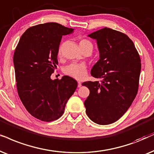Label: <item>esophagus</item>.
<instances>
[{"label":"esophagus","instance_id":"obj_1","mask_svg":"<svg viewBox=\"0 0 154 154\" xmlns=\"http://www.w3.org/2000/svg\"><path fill=\"white\" fill-rule=\"evenodd\" d=\"M81 86H82V83L80 82H78V87H80Z\"/></svg>","mask_w":154,"mask_h":154}]
</instances>
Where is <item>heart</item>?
<instances>
[{"mask_svg":"<svg viewBox=\"0 0 154 154\" xmlns=\"http://www.w3.org/2000/svg\"><path fill=\"white\" fill-rule=\"evenodd\" d=\"M79 47L81 50H83L88 47H91L93 48V45L91 42L86 38H82L79 42ZM62 53V46H60L58 51V55L60 56ZM64 73L69 77H72V78L77 79V80H81L85 78L87 75V68L84 64H77V63H72V64L67 65L63 69Z\"/></svg>","mask_w":154,"mask_h":154,"instance_id":"b5f03b06","label":"heart"}]
</instances>
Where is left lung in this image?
Listing matches in <instances>:
<instances>
[{"label":"left lung","mask_w":154,"mask_h":154,"mask_svg":"<svg viewBox=\"0 0 154 154\" xmlns=\"http://www.w3.org/2000/svg\"><path fill=\"white\" fill-rule=\"evenodd\" d=\"M96 40L100 59L91 75L98 82H85L90 93L86 113L98 125H108L125 113L136 97L141 72L140 57L134 43L124 33L105 27L90 34Z\"/></svg>","instance_id":"1"}]
</instances>
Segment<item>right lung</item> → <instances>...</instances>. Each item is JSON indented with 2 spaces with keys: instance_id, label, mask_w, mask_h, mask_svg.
<instances>
[{
  "instance_id": "add662e5",
  "label": "right lung",
  "mask_w": 154,
  "mask_h": 154,
  "mask_svg": "<svg viewBox=\"0 0 154 154\" xmlns=\"http://www.w3.org/2000/svg\"><path fill=\"white\" fill-rule=\"evenodd\" d=\"M74 29L56 22L33 26L22 34L13 56L18 95L34 118L51 122L60 118L77 82L68 76L51 79L58 65L63 36Z\"/></svg>"
}]
</instances>
